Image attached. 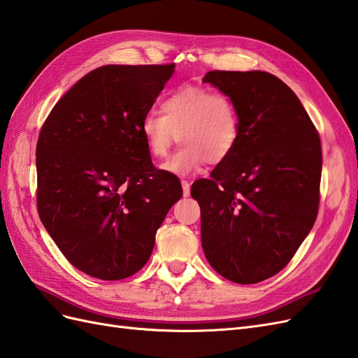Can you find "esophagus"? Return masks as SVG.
Segmentation results:
<instances>
[{
    "label": "esophagus",
    "mask_w": 358,
    "mask_h": 358,
    "mask_svg": "<svg viewBox=\"0 0 358 358\" xmlns=\"http://www.w3.org/2000/svg\"><path fill=\"white\" fill-rule=\"evenodd\" d=\"M181 187H182V195L189 196L190 195V182L186 180H181Z\"/></svg>",
    "instance_id": "34e87169"
}]
</instances>
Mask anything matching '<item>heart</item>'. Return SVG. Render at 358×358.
I'll list each match as a JSON object with an SVG mask.
<instances>
[{"label": "heart", "mask_w": 358, "mask_h": 358, "mask_svg": "<svg viewBox=\"0 0 358 358\" xmlns=\"http://www.w3.org/2000/svg\"><path fill=\"white\" fill-rule=\"evenodd\" d=\"M162 113H146L139 125L146 150L164 159L178 141L185 146L163 164L176 176H187L204 162H224L239 143L241 115L234 99L204 86H181L160 104Z\"/></svg>", "instance_id": "b5f03b06"}]
</instances>
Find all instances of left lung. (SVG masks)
I'll use <instances>...</instances> for the list:
<instances>
[{"mask_svg": "<svg viewBox=\"0 0 358 358\" xmlns=\"http://www.w3.org/2000/svg\"><path fill=\"white\" fill-rule=\"evenodd\" d=\"M239 108L241 139L210 180L192 185L201 243L224 278L255 284L278 273L313 227L322 150L298 96L262 71H210L203 78Z\"/></svg>", "mask_w": 358, "mask_h": 358, "instance_id": "obj_1", "label": "left lung"}]
</instances>
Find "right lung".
Here are the masks:
<instances>
[{"label": "right lung", "instance_id": "1", "mask_svg": "<svg viewBox=\"0 0 358 358\" xmlns=\"http://www.w3.org/2000/svg\"><path fill=\"white\" fill-rule=\"evenodd\" d=\"M176 65H106L78 80L45 121L38 212L77 269L122 280L150 260L180 180L151 163L139 125Z\"/></svg>", "mask_w": 358, "mask_h": 358}]
</instances>
